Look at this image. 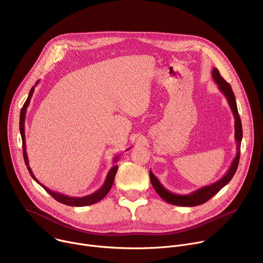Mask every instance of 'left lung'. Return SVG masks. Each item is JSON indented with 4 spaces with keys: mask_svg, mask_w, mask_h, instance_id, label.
<instances>
[{
    "mask_svg": "<svg viewBox=\"0 0 263 263\" xmlns=\"http://www.w3.org/2000/svg\"><path fill=\"white\" fill-rule=\"evenodd\" d=\"M212 78H213L214 82L216 83L218 89L222 92V95L224 97H226V99L229 103V106L233 112L234 120H235L234 138L236 140V156L233 159L228 172L224 174V176L222 178H220L219 180H217L216 182H214L210 185L201 187V189H199L189 195H177V194H174V193L167 191L165 187L160 183V181L156 178V176L152 173V171H149V179H151V183L154 187V190L165 202L173 204V205L194 207V206L204 204L209 199H211L214 195H216L223 186H226L231 181V179L233 178V176L237 170V166H238L239 156H240V143H241V139H242V127H241V121H240V118L238 115L235 96L233 93L231 85L221 78L218 69L215 67H213V69H212Z\"/></svg>",
    "mask_w": 263,
    "mask_h": 263,
    "instance_id": "obj_1",
    "label": "left lung"
}]
</instances>
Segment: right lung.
Listing matches in <instances>:
<instances>
[{
  "mask_svg": "<svg viewBox=\"0 0 263 263\" xmlns=\"http://www.w3.org/2000/svg\"><path fill=\"white\" fill-rule=\"evenodd\" d=\"M40 80L37 81L35 83V85L31 88L30 92H29V96L21 110V116H20V132H21V136H22V140H23V154H24V160H25V163L27 165V168L31 175V177L39 183L43 189H45V191H47L56 201L64 204V205H67V206H74V207H82V206H88V205H92L95 203H98L99 201H101L108 193L109 191L111 190L112 185H114V182H115V178H116V174L118 172V164H115L114 166H112L110 168V171L108 172L107 174V177L104 181V184L102 185V187L100 190H98L97 192H95L93 194H90L88 196H85V197H81V198H76V197H68L66 195H63V194H60V193H57V192H54V191H51L50 189H48L47 186H45L44 184H42L39 180H37L34 176V174L32 173V170L29 165V161H28V156H27V151H26V140H25V118H26V112H27V108L30 104V100L33 96V92H34V89H35V86L39 84ZM120 160V155L116 156L115 159H114V163L118 162Z\"/></svg>",
  "mask_w": 263,
  "mask_h": 263,
  "instance_id": "right-lung-1",
  "label": "right lung"
}]
</instances>
